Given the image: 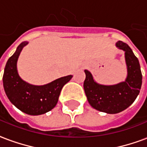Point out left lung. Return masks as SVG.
Returning <instances> with one entry per match:
<instances>
[{"label":"left lung","instance_id":"left-lung-1","mask_svg":"<svg viewBox=\"0 0 147 147\" xmlns=\"http://www.w3.org/2000/svg\"><path fill=\"white\" fill-rule=\"evenodd\" d=\"M116 47L125 52L127 76L126 79L114 85L98 83L90 72L85 69L84 90L87 100L94 109L106 114H118L134 102L142 86L141 68L138 59L126 43L118 41Z\"/></svg>","mask_w":147,"mask_h":147}]
</instances>
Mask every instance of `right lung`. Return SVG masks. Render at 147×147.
<instances>
[{
  "label": "right lung",
  "mask_w": 147,
  "mask_h": 147,
  "mask_svg": "<svg viewBox=\"0 0 147 147\" xmlns=\"http://www.w3.org/2000/svg\"><path fill=\"white\" fill-rule=\"evenodd\" d=\"M28 43H21L9 58L3 75V86L8 98L18 110L29 115H40L56 106L62 87L73 76L62 77L43 86L26 82L19 75L17 65L22 49Z\"/></svg>",
  "instance_id": "add662e5"
}]
</instances>
